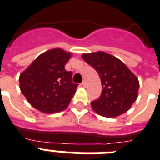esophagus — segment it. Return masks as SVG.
<instances>
[{
  "instance_id": "esophagus-1",
  "label": "esophagus",
  "mask_w": 160,
  "mask_h": 160,
  "mask_svg": "<svg viewBox=\"0 0 160 160\" xmlns=\"http://www.w3.org/2000/svg\"><path fill=\"white\" fill-rule=\"evenodd\" d=\"M81 85L82 86V87H86V85H87V83H86V81L82 82L81 83Z\"/></svg>"
}]
</instances>
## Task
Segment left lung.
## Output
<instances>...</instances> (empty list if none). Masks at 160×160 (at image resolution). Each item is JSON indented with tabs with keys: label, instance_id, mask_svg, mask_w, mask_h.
<instances>
[{
	"label": "left lung",
	"instance_id": "left-lung-1",
	"mask_svg": "<svg viewBox=\"0 0 160 160\" xmlns=\"http://www.w3.org/2000/svg\"><path fill=\"white\" fill-rule=\"evenodd\" d=\"M82 57L98 72L102 93L91 103L92 109L104 117H116L130 110L138 94L139 82L116 56L103 51L82 54Z\"/></svg>",
	"mask_w": 160,
	"mask_h": 160
}]
</instances>
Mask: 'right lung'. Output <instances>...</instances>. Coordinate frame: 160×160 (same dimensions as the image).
I'll return each mask as SVG.
<instances>
[{"label":"right lung","mask_w":160,"mask_h":160,"mask_svg":"<svg viewBox=\"0 0 160 160\" xmlns=\"http://www.w3.org/2000/svg\"><path fill=\"white\" fill-rule=\"evenodd\" d=\"M72 53L60 48L39 55L20 74V89L33 108L45 114L61 112L69 105L78 84L65 69Z\"/></svg>","instance_id":"right-lung-1"}]
</instances>
